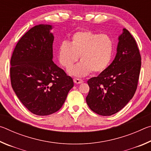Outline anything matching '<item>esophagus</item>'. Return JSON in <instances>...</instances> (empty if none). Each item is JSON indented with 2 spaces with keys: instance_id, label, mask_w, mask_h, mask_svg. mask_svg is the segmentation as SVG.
<instances>
[{
  "instance_id": "esophagus-1",
  "label": "esophagus",
  "mask_w": 151,
  "mask_h": 151,
  "mask_svg": "<svg viewBox=\"0 0 151 151\" xmlns=\"http://www.w3.org/2000/svg\"><path fill=\"white\" fill-rule=\"evenodd\" d=\"M73 81H74V83L75 84H81L83 83V81L79 78H74Z\"/></svg>"
}]
</instances>
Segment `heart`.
<instances>
[{
	"label": "heart",
	"mask_w": 151,
	"mask_h": 151,
	"mask_svg": "<svg viewBox=\"0 0 151 151\" xmlns=\"http://www.w3.org/2000/svg\"><path fill=\"white\" fill-rule=\"evenodd\" d=\"M113 40L107 35L89 30H81L72 35L70 41L63 42L58 48V60L61 65L69 68L78 59L81 62L70 68V75L83 77L93 73H101L111 62L113 53Z\"/></svg>",
	"instance_id": "1"
}]
</instances>
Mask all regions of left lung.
I'll return each instance as SVG.
<instances>
[{"mask_svg": "<svg viewBox=\"0 0 151 151\" xmlns=\"http://www.w3.org/2000/svg\"><path fill=\"white\" fill-rule=\"evenodd\" d=\"M115 58L103 72L88 81L86 98L92 111L111 116L124 108L137 88L141 57L137 42L126 29L119 36Z\"/></svg>", "mask_w": 151, "mask_h": 151, "instance_id": "1", "label": "left lung"}]
</instances>
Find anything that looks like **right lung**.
<instances>
[{"label":"right lung","mask_w":151,"mask_h":151,"mask_svg":"<svg viewBox=\"0 0 151 151\" xmlns=\"http://www.w3.org/2000/svg\"><path fill=\"white\" fill-rule=\"evenodd\" d=\"M50 24H38L19 40L11 59V81L15 94L32 113L58 111L74 86L73 78L54 63V35Z\"/></svg>","instance_id":"obj_1"}]
</instances>
